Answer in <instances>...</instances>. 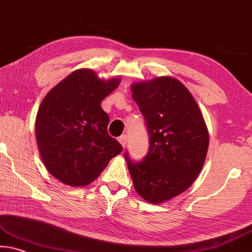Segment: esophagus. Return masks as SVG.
Segmentation results:
<instances>
[{"label":"esophagus","mask_w":252,"mask_h":252,"mask_svg":"<svg viewBox=\"0 0 252 252\" xmlns=\"http://www.w3.org/2000/svg\"><path fill=\"white\" fill-rule=\"evenodd\" d=\"M119 142L121 143V145H122L123 148H126V142H128V137H126V135L120 136V137H119Z\"/></svg>","instance_id":"obj_1"}]
</instances>
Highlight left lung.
Listing matches in <instances>:
<instances>
[{
  "mask_svg": "<svg viewBox=\"0 0 252 252\" xmlns=\"http://www.w3.org/2000/svg\"><path fill=\"white\" fill-rule=\"evenodd\" d=\"M131 92L145 119L150 146L141 161L126 152L130 176L143 199L165 202L196 179L208 150V130L192 94L176 78L136 82Z\"/></svg>",
  "mask_w": 252,
  "mask_h": 252,
  "instance_id": "left-lung-1",
  "label": "left lung"
}]
</instances>
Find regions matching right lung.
I'll list each match as a JSON object with an SVG mask.
<instances>
[{
    "label": "right lung",
    "instance_id": "1",
    "mask_svg": "<svg viewBox=\"0 0 252 252\" xmlns=\"http://www.w3.org/2000/svg\"><path fill=\"white\" fill-rule=\"evenodd\" d=\"M102 80L92 69L71 73L44 97L36 117L38 150L46 170L73 187L100 176L122 145L108 135L109 116L101 101L120 85Z\"/></svg>",
    "mask_w": 252,
    "mask_h": 252
}]
</instances>
